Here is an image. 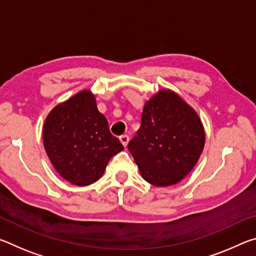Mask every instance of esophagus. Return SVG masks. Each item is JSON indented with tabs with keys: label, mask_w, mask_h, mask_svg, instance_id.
Returning <instances> with one entry per match:
<instances>
[{
	"label": "esophagus",
	"mask_w": 256,
	"mask_h": 256,
	"mask_svg": "<svg viewBox=\"0 0 256 256\" xmlns=\"http://www.w3.org/2000/svg\"><path fill=\"white\" fill-rule=\"evenodd\" d=\"M128 140H130V138H128V136H126V134H123V136H120V141L122 142V144H123L124 146H128Z\"/></svg>",
	"instance_id": "34e87169"
}]
</instances>
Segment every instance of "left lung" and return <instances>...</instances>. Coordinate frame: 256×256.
<instances>
[{"mask_svg": "<svg viewBox=\"0 0 256 256\" xmlns=\"http://www.w3.org/2000/svg\"><path fill=\"white\" fill-rule=\"evenodd\" d=\"M204 141L196 110L172 90H160L146 102L141 126L128 149L148 183L170 186L193 170Z\"/></svg>", "mask_w": 256, "mask_h": 256, "instance_id": "8db88e82", "label": "left lung"}]
</instances>
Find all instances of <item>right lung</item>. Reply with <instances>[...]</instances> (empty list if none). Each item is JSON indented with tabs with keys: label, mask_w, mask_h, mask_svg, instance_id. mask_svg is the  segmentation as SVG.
I'll return each instance as SVG.
<instances>
[{
	"label": "right lung",
	"mask_w": 256,
	"mask_h": 256,
	"mask_svg": "<svg viewBox=\"0 0 256 256\" xmlns=\"http://www.w3.org/2000/svg\"><path fill=\"white\" fill-rule=\"evenodd\" d=\"M42 140L56 172L78 186L97 182L112 156L124 149L110 132L107 120L89 90L52 110L42 128Z\"/></svg>",
	"instance_id": "add662e5"
}]
</instances>
